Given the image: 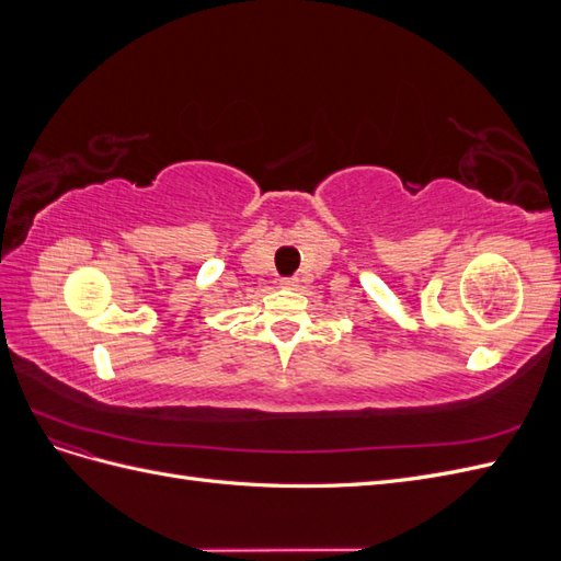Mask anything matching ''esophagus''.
Here are the masks:
<instances>
[{"instance_id":"1","label":"esophagus","mask_w":561,"mask_h":561,"mask_svg":"<svg viewBox=\"0 0 561 561\" xmlns=\"http://www.w3.org/2000/svg\"><path fill=\"white\" fill-rule=\"evenodd\" d=\"M297 278H283L280 280V287H285V290H297Z\"/></svg>"}]
</instances>
